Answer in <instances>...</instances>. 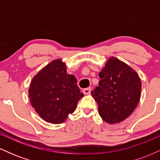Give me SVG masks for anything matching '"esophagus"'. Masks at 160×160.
<instances>
[{"label": "esophagus", "mask_w": 160, "mask_h": 160, "mask_svg": "<svg viewBox=\"0 0 160 160\" xmlns=\"http://www.w3.org/2000/svg\"><path fill=\"white\" fill-rule=\"evenodd\" d=\"M83 93L85 95H89V93L91 92V87H88V88H86V89H83Z\"/></svg>", "instance_id": "34e87169"}]
</instances>
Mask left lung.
I'll use <instances>...</instances> for the list:
<instances>
[{"instance_id":"obj_1","label":"left lung","mask_w":160,"mask_h":160,"mask_svg":"<svg viewBox=\"0 0 160 160\" xmlns=\"http://www.w3.org/2000/svg\"><path fill=\"white\" fill-rule=\"evenodd\" d=\"M99 86L92 91L99 115L110 124L122 122L132 114L140 100V78L131 67L111 57L99 73Z\"/></svg>"}]
</instances>
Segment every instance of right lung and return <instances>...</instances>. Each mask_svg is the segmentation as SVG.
Returning a JSON list of instances; mask_svg holds the SVG:
<instances>
[{"mask_svg":"<svg viewBox=\"0 0 160 160\" xmlns=\"http://www.w3.org/2000/svg\"><path fill=\"white\" fill-rule=\"evenodd\" d=\"M29 98L35 111L47 122H65L75 111L83 94L77 85V79L67 74L61 59L51 62L37 74L31 82Z\"/></svg>","mask_w":160,"mask_h":160,"instance_id":"add662e5","label":"right lung"}]
</instances>
